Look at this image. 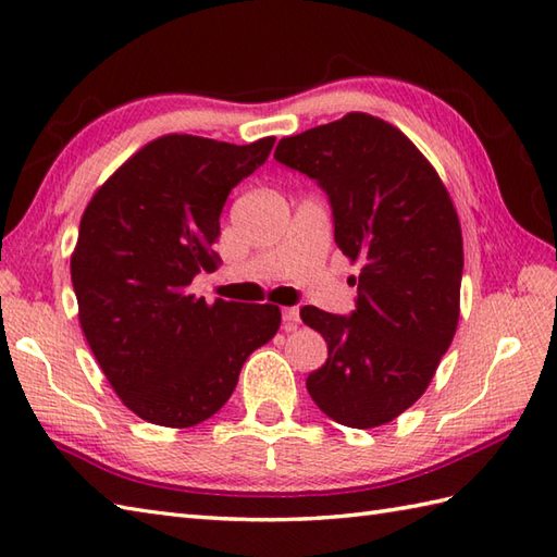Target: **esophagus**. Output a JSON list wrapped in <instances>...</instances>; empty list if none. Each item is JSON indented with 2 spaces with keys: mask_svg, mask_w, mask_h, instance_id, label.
<instances>
[{
  "mask_svg": "<svg viewBox=\"0 0 557 557\" xmlns=\"http://www.w3.org/2000/svg\"><path fill=\"white\" fill-rule=\"evenodd\" d=\"M282 325H285L287 333L299 327V309H282Z\"/></svg>",
  "mask_w": 557,
  "mask_h": 557,
  "instance_id": "esophagus-1",
  "label": "esophagus"
}]
</instances>
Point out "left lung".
I'll return each mask as SVG.
<instances>
[{
    "instance_id": "left-lung-1",
    "label": "left lung",
    "mask_w": 557,
    "mask_h": 557,
    "mask_svg": "<svg viewBox=\"0 0 557 557\" xmlns=\"http://www.w3.org/2000/svg\"><path fill=\"white\" fill-rule=\"evenodd\" d=\"M277 162L323 186L359 299L349 318L304 306L327 342L309 395L349 429L389 423L431 385L459 323L465 268L453 198L397 126L366 112L282 138Z\"/></svg>"
}]
</instances>
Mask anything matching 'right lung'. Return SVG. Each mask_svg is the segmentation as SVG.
<instances>
[{
    "label": "right lung",
    "mask_w": 557,
    "mask_h": 557,
    "mask_svg": "<svg viewBox=\"0 0 557 557\" xmlns=\"http://www.w3.org/2000/svg\"><path fill=\"white\" fill-rule=\"evenodd\" d=\"M275 138L234 146L168 134L136 150L83 210L71 253L78 321L124 407L148 423L188 429L234 393L248 354L275 337V304L188 292L220 265V212Z\"/></svg>",
    "instance_id": "add662e5"
}]
</instances>
